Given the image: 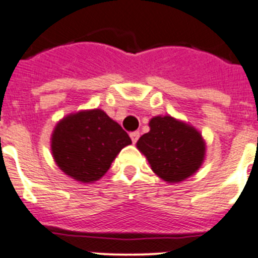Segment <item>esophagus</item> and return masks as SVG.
<instances>
[{"mask_svg":"<svg viewBox=\"0 0 258 258\" xmlns=\"http://www.w3.org/2000/svg\"><path fill=\"white\" fill-rule=\"evenodd\" d=\"M130 137H131L132 143L136 144V143H137V140H139V137H140V132H139V131H134V132H131V134H130Z\"/></svg>","mask_w":258,"mask_h":258,"instance_id":"obj_1","label":"esophagus"}]
</instances>
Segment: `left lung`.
<instances>
[{
    "mask_svg": "<svg viewBox=\"0 0 258 258\" xmlns=\"http://www.w3.org/2000/svg\"><path fill=\"white\" fill-rule=\"evenodd\" d=\"M149 127L136 146L158 177L177 183L199 170L205 159V141L195 127L170 115L151 118Z\"/></svg>",
    "mask_w": 258,
    "mask_h": 258,
    "instance_id": "obj_1",
    "label": "left lung"
}]
</instances>
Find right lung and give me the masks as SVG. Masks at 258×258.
I'll return each mask as SVG.
<instances>
[{
  "label": "right lung",
  "mask_w": 258,
  "mask_h": 258,
  "mask_svg": "<svg viewBox=\"0 0 258 258\" xmlns=\"http://www.w3.org/2000/svg\"><path fill=\"white\" fill-rule=\"evenodd\" d=\"M50 140L59 169L81 183L102 178L118 153L132 143L127 132L102 109L66 115L54 127Z\"/></svg>",
  "instance_id": "right-lung-1"
}]
</instances>
